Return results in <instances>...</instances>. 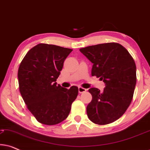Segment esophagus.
Here are the masks:
<instances>
[{"label": "esophagus", "mask_w": 150, "mask_h": 150, "mask_svg": "<svg viewBox=\"0 0 150 150\" xmlns=\"http://www.w3.org/2000/svg\"><path fill=\"white\" fill-rule=\"evenodd\" d=\"M86 91H87V89H85V88H83L81 87H79V92L80 93H84V92H85Z\"/></svg>", "instance_id": "34e87169"}]
</instances>
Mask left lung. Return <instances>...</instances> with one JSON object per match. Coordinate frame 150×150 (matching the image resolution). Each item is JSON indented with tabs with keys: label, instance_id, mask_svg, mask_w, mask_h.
Listing matches in <instances>:
<instances>
[{
	"label": "left lung",
	"instance_id": "8db88e82",
	"mask_svg": "<svg viewBox=\"0 0 150 150\" xmlns=\"http://www.w3.org/2000/svg\"><path fill=\"white\" fill-rule=\"evenodd\" d=\"M93 63L91 75L105 84L103 91L91 88L92 100L87 106L92 122L105 125L121 117L132 102L137 83L136 65L128 51L117 43H106L80 49Z\"/></svg>",
	"mask_w": 150,
	"mask_h": 150
}]
</instances>
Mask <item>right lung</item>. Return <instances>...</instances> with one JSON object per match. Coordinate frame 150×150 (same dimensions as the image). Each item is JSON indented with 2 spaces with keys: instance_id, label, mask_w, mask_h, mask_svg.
Masks as SVG:
<instances>
[{
  "instance_id": "obj_1",
  "label": "right lung",
  "mask_w": 150,
  "mask_h": 150,
  "mask_svg": "<svg viewBox=\"0 0 150 150\" xmlns=\"http://www.w3.org/2000/svg\"><path fill=\"white\" fill-rule=\"evenodd\" d=\"M72 50L39 44L26 53L18 72L19 89L28 109L40 123L59 124L67 117L79 89L57 85L65 59Z\"/></svg>"
}]
</instances>
